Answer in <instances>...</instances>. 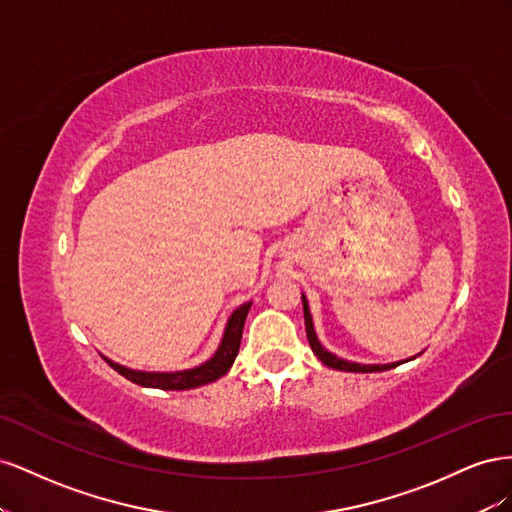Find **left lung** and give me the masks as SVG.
Listing matches in <instances>:
<instances>
[{"mask_svg": "<svg viewBox=\"0 0 512 512\" xmlns=\"http://www.w3.org/2000/svg\"><path fill=\"white\" fill-rule=\"evenodd\" d=\"M303 299V316H305V331H307V339H309V346H312L314 354L318 356V359L331 367V369H339V371H356V374H367V371H384V369H393L397 367L399 363H391V365H359V363H350V361H344L339 359V356L331 354L329 350H324L318 342V337L314 333V324H312V314H309V305H307V299Z\"/></svg>", "mask_w": 512, "mask_h": 512, "instance_id": "1", "label": "left lung"}]
</instances>
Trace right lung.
Masks as SVG:
<instances>
[{"label": "right lung", "mask_w": 512, "mask_h": 512, "mask_svg": "<svg viewBox=\"0 0 512 512\" xmlns=\"http://www.w3.org/2000/svg\"><path fill=\"white\" fill-rule=\"evenodd\" d=\"M252 303H245L239 309L232 312V316L228 318L226 331L222 337V344L207 363H203L200 367L194 369H185V371H175V374H156V371H134L123 365H117L113 361L104 359L108 365H111L117 374H121L123 378H128L130 382L138 384V386H147V389H162V391H188V389H196V386H203L209 382H215L218 378H222L226 371L235 363L237 354H239V346H241V335H243V327H245V318L247 312H250Z\"/></svg>", "instance_id": "obj_1"}]
</instances>
